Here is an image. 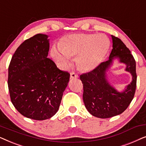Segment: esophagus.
<instances>
[{"label": "esophagus", "mask_w": 146, "mask_h": 146, "mask_svg": "<svg viewBox=\"0 0 146 146\" xmlns=\"http://www.w3.org/2000/svg\"><path fill=\"white\" fill-rule=\"evenodd\" d=\"M78 78V75L77 74H76L75 72H71L70 73V79H74V78Z\"/></svg>", "instance_id": "esophagus-1"}]
</instances>
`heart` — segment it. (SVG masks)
<instances>
[{
	"mask_svg": "<svg viewBox=\"0 0 146 146\" xmlns=\"http://www.w3.org/2000/svg\"><path fill=\"white\" fill-rule=\"evenodd\" d=\"M109 48V39L102 34H75L66 36L60 48H52L50 54L62 68L70 67L72 62V57H77L80 68L91 71L102 63Z\"/></svg>",
	"mask_w": 146,
	"mask_h": 146,
	"instance_id": "b5f03b06",
	"label": "heart"
}]
</instances>
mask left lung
I'll return each mask as SVG.
<instances>
[{
	"mask_svg": "<svg viewBox=\"0 0 146 146\" xmlns=\"http://www.w3.org/2000/svg\"><path fill=\"white\" fill-rule=\"evenodd\" d=\"M112 47L108 60L102 62L90 72L80 75L83 100L88 111L94 116L108 118L123 112L132 101L136 88L135 61L131 52L118 38L111 35ZM115 59L127 66L133 80L122 91H117L108 82L107 72Z\"/></svg>",
	"mask_w": 146,
	"mask_h": 146,
	"instance_id": "left-lung-1",
	"label": "left lung"
}]
</instances>
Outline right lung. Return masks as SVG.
Masks as SVG:
<instances>
[{"label":"right lung","instance_id":"right-lung-1","mask_svg":"<svg viewBox=\"0 0 146 146\" xmlns=\"http://www.w3.org/2000/svg\"><path fill=\"white\" fill-rule=\"evenodd\" d=\"M48 36L38 34L24 41L9 67L8 86L11 102L24 116L49 119L58 110L70 74L48 58Z\"/></svg>","mask_w":146,"mask_h":146}]
</instances>
